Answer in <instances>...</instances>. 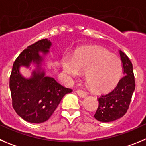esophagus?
Listing matches in <instances>:
<instances>
[{
    "mask_svg": "<svg viewBox=\"0 0 146 146\" xmlns=\"http://www.w3.org/2000/svg\"><path fill=\"white\" fill-rule=\"evenodd\" d=\"M77 92V94H78V96H81V97H82V98L86 97V96H87V94L85 92H84L83 90L78 89V90H77V92Z\"/></svg>",
    "mask_w": 146,
    "mask_h": 146,
    "instance_id": "1",
    "label": "esophagus"
}]
</instances>
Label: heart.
<instances>
[{
	"label": "heart",
	"mask_w": 146,
	"mask_h": 146,
	"mask_svg": "<svg viewBox=\"0 0 146 146\" xmlns=\"http://www.w3.org/2000/svg\"><path fill=\"white\" fill-rule=\"evenodd\" d=\"M62 68L66 74L77 77L86 73V81L96 92H106L117 84L122 71L118 57L98 47H86L73 58L66 54L62 58Z\"/></svg>",
	"instance_id": "heart-1"
}]
</instances>
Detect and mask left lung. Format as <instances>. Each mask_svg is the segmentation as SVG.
<instances>
[{"mask_svg": "<svg viewBox=\"0 0 146 146\" xmlns=\"http://www.w3.org/2000/svg\"><path fill=\"white\" fill-rule=\"evenodd\" d=\"M124 76L110 93L99 98V107L94 114L98 121L110 122L123 117L129 108L135 88L133 64L126 54L119 51Z\"/></svg>", "mask_w": 146, "mask_h": 146, "instance_id": "obj_1", "label": "left lung"}]
</instances>
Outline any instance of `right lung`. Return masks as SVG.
<instances>
[{
  "label": "right lung",
  "mask_w": 146,
  "mask_h": 146,
  "mask_svg": "<svg viewBox=\"0 0 146 146\" xmlns=\"http://www.w3.org/2000/svg\"><path fill=\"white\" fill-rule=\"evenodd\" d=\"M51 46L50 40L41 39L24 50L13 65L9 81L12 105L19 116L31 123L47 121L62 97L72 92V89L62 86L53 78L45 76V72L42 70V62ZM32 63L35 64L37 68L32 76L26 79L20 73V67H29Z\"/></svg>",
  "instance_id": "right-lung-1"
}]
</instances>
